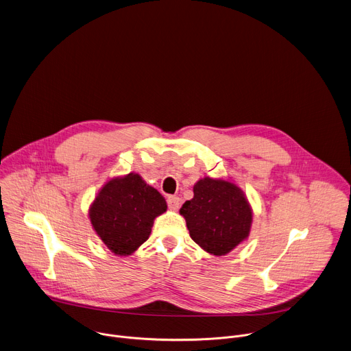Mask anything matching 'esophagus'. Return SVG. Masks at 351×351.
I'll list each match as a JSON object with an SVG mask.
<instances>
[{
  "instance_id": "1",
  "label": "esophagus",
  "mask_w": 351,
  "mask_h": 351,
  "mask_svg": "<svg viewBox=\"0 0 351 351\" xmlns=\"http://www.w3.org/2000/svg\"><path fill=\"white\" fill-rule=\"evenodd\" d=\"M167 202H168V208L171 210H178L180 208V198L176 195H169L167 198Z\"/></svg>"
}]
</instances>
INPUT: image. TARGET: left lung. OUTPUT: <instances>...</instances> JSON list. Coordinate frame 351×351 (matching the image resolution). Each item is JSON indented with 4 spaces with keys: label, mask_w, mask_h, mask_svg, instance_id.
Segmentation results:
<instances>
[{
    "label": "left lung",
    "mask_w": 351,
    "mask_h": 351,
    "mask_svg": "<svg viewBox=\"0 0 351 351\" xmlns=\"http://www.w3.org/2000/svg\"><path fill=\"white\" fill-rule=\"evenodd\" d=\"M193 191L194 197L182 205L179 213L201 249L220 257L249 238L253 209L237 183L205 176L194 184Z\"/></svg>",
    "instance_id": "1"
}]
</instances>
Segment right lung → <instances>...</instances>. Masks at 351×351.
I'll use <instances>...</instances> for the list:
<instances>
[{"instance_id":"obj_1","label":"right lung","mask_w":351,"mask_h":351,"mask_svg":"<svg viewBox=\"0 0 351 351\" xmlns=\"http://www.w3.org/2000/svg\"><path fill=\"white\" fill-rule=\"evenodd\" d=\"M165 198L139 173L109 179L88 209L93 230L116 256H131L150 234L154 219L167 212Z\"/></svg>"}]
</instances>
